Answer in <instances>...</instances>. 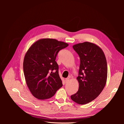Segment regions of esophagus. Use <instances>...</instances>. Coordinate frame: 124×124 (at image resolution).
<instances>
[{"label":"esophagus","mask_w":124,"mask_h":124,"mask_svg":"<svg viewBox=\"0 0 124 124\" xmlns=\"http://www.w3.org/2000/svg\"><path fill=\"white\" fill-rule=\"evenodd\" d=\"M69 80H70L69 78H67L65 79V82L66 83H68V82H69Z\"/></svg>","instance_id":"34e87169"}]
</instances>
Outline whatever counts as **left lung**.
Here are the masks:
<instances>
[{
	"instance_id": "1",
	"label": "left lung",
	"mask_w": 124,
	"mask_h": 124,
	"mask_svg": "<svg viewBox=\"0 0 124 124\" xmlns=\"http://www.w3.org/2000/svg\"><path fill=\"white\" fill-rule=\"evenodd\" d=\"M78 54L80 64L77 92L71 96L73 101L80 105L88 103L98 96L105 87L107 80L108 67L102 50L97 45L88 42L73 46Z\"/></svg>"
}]
</instances>
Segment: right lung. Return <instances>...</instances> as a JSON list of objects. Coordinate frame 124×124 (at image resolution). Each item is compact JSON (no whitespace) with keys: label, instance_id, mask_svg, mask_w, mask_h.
<instances>
[{"label":"right lung","instance_id":"1","mask_svg":"<svg viewBox=\"0 0 124 124\" xmlns=\"http://www.w3.org/2000/svg\"><path fill=\"white\" fill-rule=\"evenodd\" d=\"M68 44L56 39H41L31 45L23 62L27 85L32 95L44 100L51 98L63 84L55 61L59 51Z\"/></svg>","mask_w":124,"mask_h":124}]
</instances>
